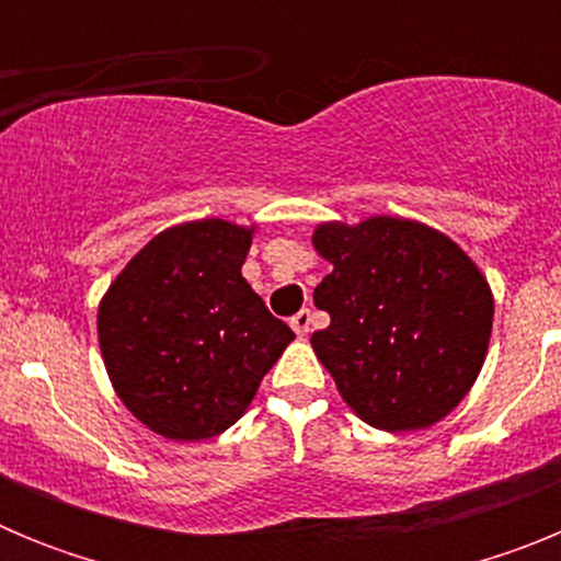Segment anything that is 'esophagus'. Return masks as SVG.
Listing matches in <instances>:
<instances>
[{"mask_svg":"<svg viewBox=\"0 0 561 561\" xmlns=\"http://www.w3.org/2000/svg\"><path fill=\"white\" fill-rule=\"evenodd\" d=\"M289 323H291V329H295V334H300V336L309 334V329H311V311L309 309H300L295 317H291Z\"/></svg>","mask_w":561,"mask_h":561,"instance_id":"1","label":"esophagus"}]
</instances>
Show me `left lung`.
Wrapping results in <instances>:
<instances>
[{
	"label": "left lung",
	"mask_w": 561,
	"mask_h": 561,
	"mask_svg": "<svg viewBox=\"0 0 561 561\" xmlns=\"http://www.w3.org/2000/svg\"><path fill=\"white\" fill-rule=\"evenodd\" d=\"M334 264L314 289L331 325L311 334L317 359L370 427L424 430L460 404L483 368L494 300L455 241L408 219L320 225Z\"/></svg>",
	"instance_id": "1"
}]
</instances>
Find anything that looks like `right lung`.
Here are the masks:
<instances>
[{
	"mask_svg": "<svg viewBox=\"0 0 561 561\" xmlns=\"http://www.w3.org/2000/svg\"><path fill=\"white\" fill-rule=\"evenodd\" d=\"M252 232L221 219L151 238L98 311L108 379L153 433L205 440L232 427L295 340L241 277Z\"/></svg>",
	"mask_w": 561,
	"mask_h": 561,
	"instance_id": "right-lung-1",
	"label": "right lung"
}]
</instances>
